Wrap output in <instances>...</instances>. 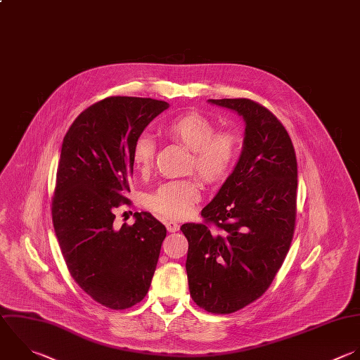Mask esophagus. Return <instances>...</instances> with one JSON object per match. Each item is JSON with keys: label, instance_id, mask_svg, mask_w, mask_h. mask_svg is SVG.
<instances>
[{"label": "esophagus", "instance_id": "34e87169", "mask_svg": "<svg viewBox=\"0 0 360 360\" xmlns=\"http://www.w3.org/2000/svg\"><path fill=\"white\" fill-rule=\"evenodd\" d=\"M166 228H167V231H169V232H177V231H179V228H180V225H179L177 222L169 221V222H166Z\"/></svg>", "mask_w": 360, "mask_h": 360}]
</instances>
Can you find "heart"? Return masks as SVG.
<instances>
[{
  "label": "heart",
  "mask_w": 360,
  "mask_h": 360,
  "mask_svg": "<svg viewBox=\"0 0 360 360\" xmlns=\"http://www.w3.org/2000/svg\"><path fill=\"white\" fill-rule=\"evenodd\" d=\"M163 134L191 150L188 172H195L207 184L224 181L233 170L242 149L236 132L218 131L217 125L200 114L176 117L163 125ZM156 142L141 135L132 145L131 160L139 173H148L155 162ZM201 191L195 179L170 180L160 184L149 197L148 205L167 219L186 218L200 201Z\"/></svg>",
  "instance_id": "1"
}]
</instances>
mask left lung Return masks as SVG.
Listing matches in <instances>:
<instances>
[{"label": "left lung", "instance_id": "obj_1", "mask_svg": "<svg viewBox=\"0 0 360 360\" xmlns=\"http://www.w3.org/2000/svg\"><path fill=\"white\" fill-rule=\"evenodd\" d=\"M210 103L243 117V149L202 208V222L180 229L188 240L191 298L208 312L231 314L264 294L287 256L297 217V158L288 132L262 104L249 98Z\"/></svg>", "mask_w": 360, "mask_h": 360}]
</instances>
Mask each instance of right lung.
<instances>
[{"mask_svg":"<svg viewBox=\"0 0 360 360\" xmlns=\"http://www.w3.org/2000/svg\"><path fill=\"white\" fill-rule=\"evenodd\" d=\"M166 101L107 97L86 108L69 128L60 152L52 221L75 281L111 309L146 295L166 228L150 212L114 226L115 208L131 205L132 145L163 112Z\"/></svg>","mask_w":360,"mask_h":360,"instance_id":"1","label":"right lung"}]
</instances>
